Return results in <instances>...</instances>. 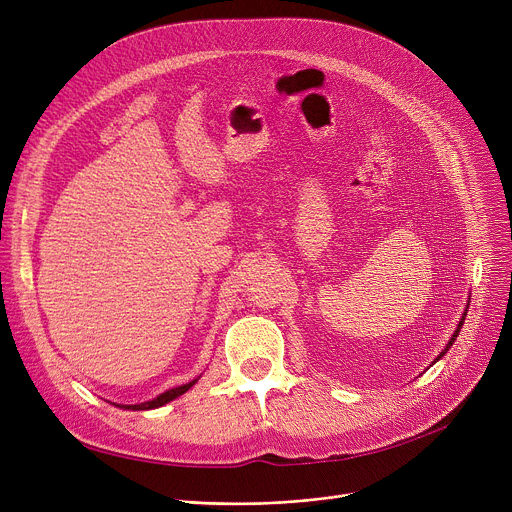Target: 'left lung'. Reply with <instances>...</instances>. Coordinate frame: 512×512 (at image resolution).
<instances>
[{
  "mask_svg": "<svg viewBox=\"0 0 512 512\" xmlns=\"http://www.w3.org/2000/svg\"><path fill=\"white\" fill-rule=\"evenodd\" d=\"M466 312H468V310H466ZM466 312H464V316H462V320H460V324H458V328H456V332H454V334H452V338H450V342H448V344H446V348H444V350H442V352H440V356H437V358H435V360H433V362H437V360H440V358H442V356H444V354H446V352H448V350H450V348H452V344H454V340H456V338H458V332H460V328H462V326H464V320H466Z\"/></svg>",
  "mask_w": 512,
  "mask_h": 512,
  "instance_id": "8db88e82",
  "label": "left lung"
}]
</instances>
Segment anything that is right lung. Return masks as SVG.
I'll return each instance as SVG.
<instances>
[{
  "label": "right lung",
  "instance_id": "add662e5",
  "mask_svg": "<svg viewBox=\"0 0 512 512\" xmlns=\"http://www.w3.org/2000/svg\"><path fill=\"white\" fill-rule=\"evenodd\" d=\"M198 379H194V381H190V383H186V385H182V387H174V389H170V391H166V393H162V395H158L156 399H152V401H145V403H139V405H117V407H121V409H131V411H145V409H158V407H162V405H166V403H170V401H174L176 397H180V395H184L194 383H196Z\"/></svg>",
  "mask_w": 512,
  "mask_h": 512
}]
</instances>
